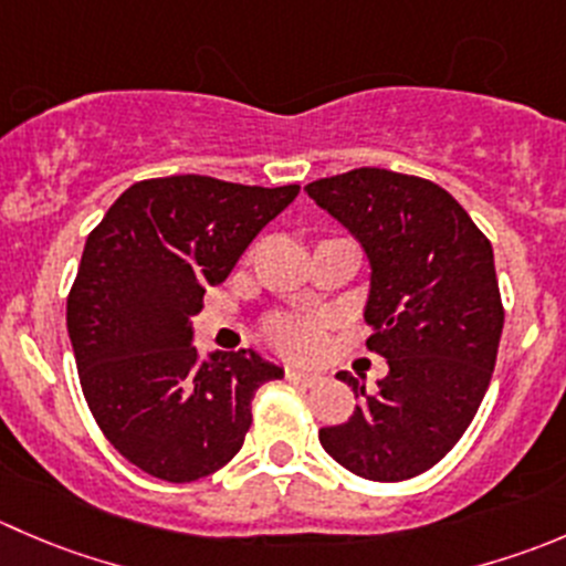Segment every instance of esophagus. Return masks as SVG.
<instances>
[{"label":"esophagus","mask_w":566,"mask_h":566,"mask_svg":"<svg viewBox=\"0 0 566 566\" xmlns=\"http://www.w3.org/2000/svg\"><path fill=\"white\" fill-rule=\"evenodd\" d=\"M284 376H287V381L304 384V387H315V384L321 381V376H317V373L298 370V367H287V373H284Z\"/></svg>","instance_id":"1"}]
</instances>
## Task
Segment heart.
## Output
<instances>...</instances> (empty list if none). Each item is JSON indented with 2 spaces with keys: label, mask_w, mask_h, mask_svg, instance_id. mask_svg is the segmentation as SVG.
<instances>
[{
  "label": "heart",
  "mask_w": 566,
  "mask_h": 566,
  "mask_svg": "<svg viewBox=\"0 0 566 566\" xmlns=\"http://www.w3.org/2000/svg\"><path fill=\"white\" fill-rule=\"evenodd\" d=\"M265 334L282 354L295 356V359H312L323 345L317 323L304 321V317H276L268 323Z\"/></svg>",
  "instance_id": "heart-1"
}]
</instances>
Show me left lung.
I'll return each instance as SVG.
<instances>
[{
  "instance_id": "1",
  "label": "left lung",
  "mask_w": 566,
  "mask_h": 566,
  "mask_svg": "<svg viewBox=\"0 0 566 566\" xmlns=\"http://www.w3.org/2000/svg\"><path fill=\"white\" fill-rule=\"evenodd\" d=\"M304 190L365 249L367 348L389 365L373 395L337 373L361 400L321 429V446L367 481L415 479L462 440L495 370L503 304L492 245L429 179L354 168Z\"/></svg>"
}]
</instances>
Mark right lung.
<instances>
[{
    "label": "right lung",
    "mask_w": 566,
    "mask_h": 566,
    "mask_svg": "<svg viewBox=\"0 0 566 566\" xmlns=\"http://www.w3.org/2000/svg\"><path fill=\"white\" fill-rule=\"evenodd\" d=\"M298 190L144 179L87 234L65 306L71 348L98 429L144 473L185 484L221 470L243 448L256 389L284 376L251 348L201 359L190 317Z\"/></svg>",
    "instance_id": "add662e5"
}]
</instances>
